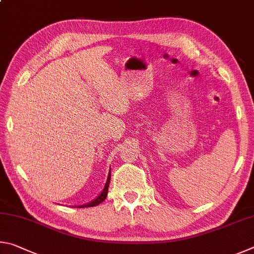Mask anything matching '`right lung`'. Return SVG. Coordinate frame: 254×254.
Wrapping results in <instances>:
<instances>
[{
	"instance_id": "right-lung-1",
	"label": "right lung",
	"mask_w": 254,
	"mask_h": 254,
	"mask_svg": "<svg viewBox=\"0 0 254 254\" xmlns=\"http://www.w3.org/2000/svg\"><path fill=\"white\" fill-rule=\"evenodd\" d=\"M109 183H110V172H109V174H108V177H107V182H106L105 188H104V190H102V192L99 194V196L93 199V201H91V202H89L87 204H83V205L75 206V207H91V206L98 205V204H100L101 202H104L105 199H106V197H107V194H108Z\"/></svg>"
}]
</instances>
